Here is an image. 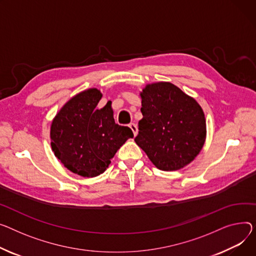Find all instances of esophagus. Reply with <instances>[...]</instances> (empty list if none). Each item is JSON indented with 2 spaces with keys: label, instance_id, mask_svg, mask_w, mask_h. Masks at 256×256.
Segmentation results:
<instances>
[{
  "label": "esophagus",
  "instance_id": "34e87169",
  "mask_svg": "<svg viewBox=\"0 0 256 256\" xmlns=\"http://www.w3.org/2000/svg\"><path fill=\"white\" fill-rule=\"evenodd\" d=\"M130 130H132V134H134V136L136 137V136H137V134H138V128H137V126H136L134 124H130Z\"/></svg>",
  "mask_w": 256,
  "mask_h": 256
}]
</instances>
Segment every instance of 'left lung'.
Segmentation results:
<instances>
[{
	"instance_id": "obj_1",
	"label": "left lung",
	"mask_w": 256,
	"mask_h": 256,
	"mask_svg": "<svg viewBox=\"0 0 256 256\" xmlns=\"http://www.w3.org/2000/svg\"><path fill=\"white\" fill-rule=\"evenodd\" d=\"M134 142L162 171L190 164L206 140V119L198 102L170 82L146 85Z\"/></svg>"
}]
</instances>
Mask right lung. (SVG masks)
<instances>
[{"label":"right lung","instance_id":"right-lung-1","mask_svg":"<svg viewBox=\"0 0 256 256\" xmlns=\"http://www.w3.org/2000/svg\"><path fill=\"white\" fill-rule=\"evenodd\" d=\"M102 94L84 90L64 105L51 124L50 139L54 156L71 172L82 177L104 173L115 156L134 134L114 122L111 102L96 109Z\"/></svg>","mask_w":256,"mask_h":256}]
</instances>
